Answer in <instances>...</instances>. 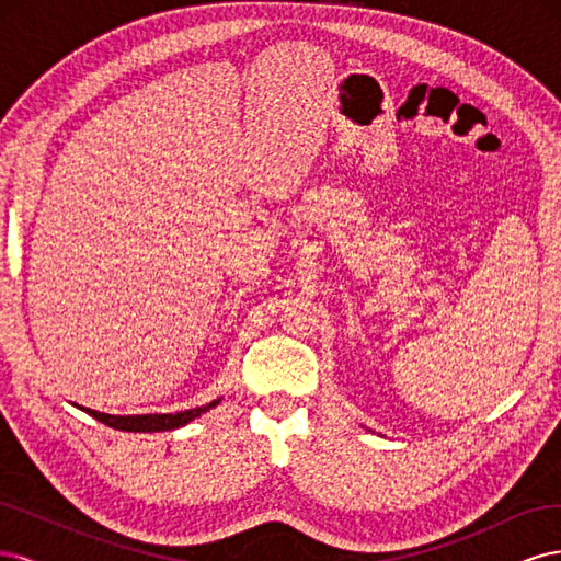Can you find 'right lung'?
Listing matches in <instances>:
<instances>
[{
  "mask_svg": "<svg viewBox=\"0 0 561 561\" xmlns=\"http://www.w3.org/2000/svg\"><path fill=\"white\" fill-rule=\"evenodd\" d=\"M215 404H219V400H213L203 407H194V410H184V412H175V414H135V416H114V414H103L89 410V407H81L83 412L91 414L93 419H98L100 423H105L110 428L116 431H128V433H159V431H175L186 426V423L194 421L196 416H201L203 412L213 410Z\"/></svg>",
  "mask_w": 561,
  "mask_h": 561,
  "instance_id": "obj_1",
  "label": "right lung"
}]
</instances>
